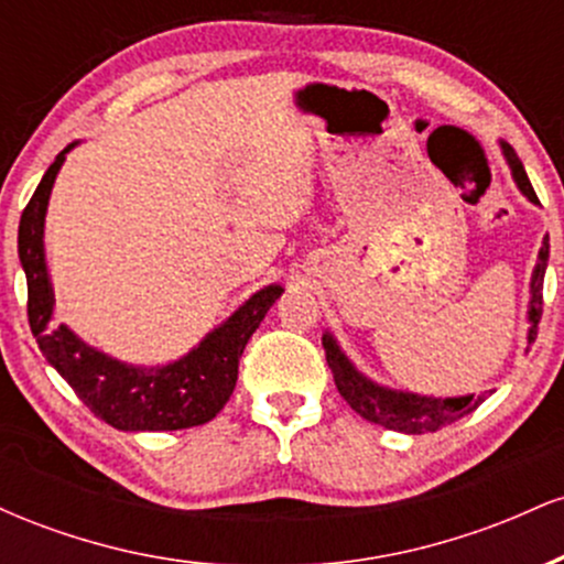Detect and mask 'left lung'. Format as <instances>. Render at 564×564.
<instances>
[{
	"mask_svg": "<svg viewBox=\"0 0 564 564\" xmlns=\"http://www.w3.org/2000/svg\"><path fill=\"white\" fill-rule=\"evenodd\" d=\"M503 159H507L511 177H514L517 187L528 200L539 204L533 185H530L525 166L517 159L514 148L509 142H501ZM549 264V236L543 238L539 249V260H535L533 275H530V304H528V347L535 341L539 334V321L543 313V275H546ZM323 349H326V364L332 368L336 390L341 398L347 400V405L355 413L373 422L384 430L405 432V435H424V432H437L440 426L458 422L462 416L475 411L477 405L488 398V392L480 394H458V398H432V394H419V392H405V390H392V387L377 384L373 379H368L366 373H360L355 368L352 360L347 358L345 349L339 347V341L334 339L332 332L323 334Z\"/></svg>",
	"mask_w": 564,
	"mask_h": 564,
	"instance_id": "8db88e82",
	"label": "left lung"
}]
</instances>
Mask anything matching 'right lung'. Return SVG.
I'll return each instance as SVG.
<instances>
[{
	"label": "right lung",
	"mask_w": 564,
	"mask_h": 564,
	"mask_svg": "<svg viewBox=\"0 0 564 564\" xmlns=\"http://www.w3.org/2000/svg\"><path fill=\"white\" fill-rule=\"evenodd\" d=\"M70 142L57 153L31 196L18 228V257L29 283L31 334L47 364L74 387L97 419L121 432H172L212 422L236 390L238 360L246 341L260 328L283 286L270 283L251 294L230 318L212 328L183 358L166 366H132L76 336L53 321L55 291L44 260V217L50 193Z\"/></svg>",
	"instance_id": "right-lung-1"
}]
</instances>
